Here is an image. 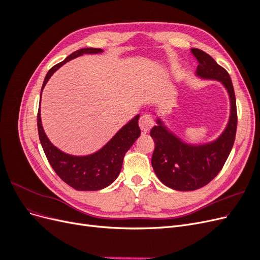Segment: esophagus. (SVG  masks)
<instances>
[{
	"mask_svg": "<svg viewBox=\"0 0 260 260\" xmlns=\"http://www.w3.org/2000/svg\"><path fill=\"white\" fill-rule=\"evenodd\" d=\"M139 125L142 131L147 132L154 125V120L151 115H143L141 116L139 120Z\"/></svg>",
	"mask_w": 260,
	"mask_h": 260,
	"instance_id": "1",
	"label": "esophagus"
}]
</instances>
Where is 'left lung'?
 I'll list each match as a JSON object with an SVG mask.
<instances>
[{
	"label": "left lung",
	"instance_id": "obj_1",
	"mask_svg": "<svg viewBox=\"0 0 260 260\" xmlns=\"http://www.w3.org/2000/svg\"><path fill=\"white\" fill-rule=\"evenodd\" d=\"M199 60L198 76L221 81L229 92L231 102L230 120L215 142L193 146L170 133L158 119L151 130L155 148L152 166L161 182L177 191H194L205 186L222 169L234 144L237 135V101L231 78L210 55L200 49L191 50Z\"/></svg>",
	"mask_w": 260,
	"mask_h": 260
}]
</instances>
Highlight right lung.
<instances>
[{
    "label": "right lung",
    "mask_w": 260,
    "mask_h": 260,
    "mask_svg": "<svg viewBox=\"0 0 260 260\" xmlns=\"http://www.w3.org/2000/svg\"><path fill=\"white\" fill-rule=\"evenodd\" d=\"M101 49H81L70 54L64 60L53 66L46 74L42 89L51 76L69 61L83 54L101 53ZM139 115L116 133V136L99 152L89 156H72L55 147L46 137L41 123L40 107L38 112V132L41 145L50 165L65 183L78 191H96L112 184L119 176L124 154L140 137Z\"/></svg>",
    "instance_id": "obj_1"
}]
</instances>
